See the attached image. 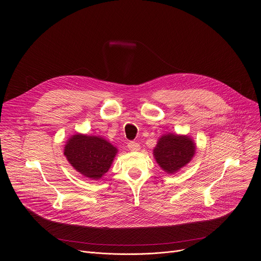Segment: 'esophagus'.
<instances>
[{
  "instance_id": "esophagus-1",
  "label": "esophagus",
  "mask_w": 261,
  "mask_h": 261,
  "mask_svg": "<svg viewBox=\"0 0 261 261\" xmlns=\"http://www.w3.org/2000/svg\"><path fill=\"white\" fill-rule=\"evenodd\" d=\"M127 146H128V148H129L131 151H138V150L140 149V145H139V143L134 142V141H130V142H128Z\"/></svg>"
}]
</instances>
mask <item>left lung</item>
Here are the masks:
<instances>
[{
    "mask_svg": "<svg viewBox=\"0 0 261 261\" xmlns=\"http://www.w3.org/2000/svg\"><path fill=\"white\" fill-rule=\"evenodd\" d=\"M196 143L189 135L167 133L153 148V158L167 174H175L187 166L196 153Z\"/></svg>",
    "mask_w": 261,
    "mask_h": 261,
    "instance_id": "left-lung-1",
    "label": "left lung"
}]
</instances>
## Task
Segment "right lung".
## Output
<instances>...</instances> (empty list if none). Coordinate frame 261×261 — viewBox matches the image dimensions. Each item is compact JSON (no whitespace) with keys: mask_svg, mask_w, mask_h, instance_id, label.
<instances>
[{"mask_svg":"<svg viewBox=\"0 0 261 261\" xmlns=\"http://www.w3.org/2000/svg\"><path fill=\"white\" fill-rule=\"evenodd\" d=\"M68 163L83 176L99 180L111 168L118 148L100 136L75 133L63 148Z\"/></svg>","mask_w":261,"mask_h":261,"instance_id":"obj_1","label":"right lung"}]
</instances>
